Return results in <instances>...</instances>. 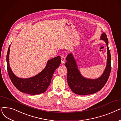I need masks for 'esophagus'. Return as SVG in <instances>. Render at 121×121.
<instances>
[{"label": "esophagus", "instance_id": "obj_1", "mask_svg": "<svg viewBox=\"0 0 121 121\" xmlns=\"http://www.w3.org/2000/svg\"><path fill=\"white\" fill-rule=\"evenodd\" d=\"M61 63L62 64L65 63V57L64 56V55H62L61 56Z\"/></svg>", "mask_w": 121, "mask_h": 121}]
</instances>
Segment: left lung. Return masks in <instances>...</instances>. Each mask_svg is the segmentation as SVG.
Returning a JSON list of instances; mask_svg holds the SVG:
<instances>
[{
	"label": "left lung",
	"mask_w": 121,
	"mask_h": 121,
	"mask_svg": "<svg viewBox=\"0 0 121 121\" xmlns=\"http://www.w3.org/2000/svg\"><path fill=\"white\" fill-rule=\"evenodd\" d=\"M104 40L107 49V65L105 71L100 77L96 79H90L83 78L80 73L72 54L67 55L65 65L67 68V82L71 90L76 94L87 95L96 93L102 89L109 78L111 69V55L108 48V41L105 33L100 37Z\"/></svg>",
	"instance_id": "obj_1"
}]
</instances>
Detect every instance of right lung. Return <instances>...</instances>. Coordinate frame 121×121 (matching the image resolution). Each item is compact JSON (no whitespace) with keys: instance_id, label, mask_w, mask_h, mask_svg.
<instances>
[{"instance_id":"obj_1","label":"right lung","mask_w":121,"mask_h":121,"mask_svg":"<svg viewBox=\"0 0 121 121\" xmlns=\"http://www.w3.org/2000/svg\"><path fill=\"white\" fill-rule=\"evenodd\" d=\"M9 46L6 60L9 78L14 85L19 91L29 95H38L46 92L50 85L53 74L61 64V57L58 56L48 61L47 66L38 74L30 78H20L12 72L9 66Z\"/></svg>"}]
</instances>
